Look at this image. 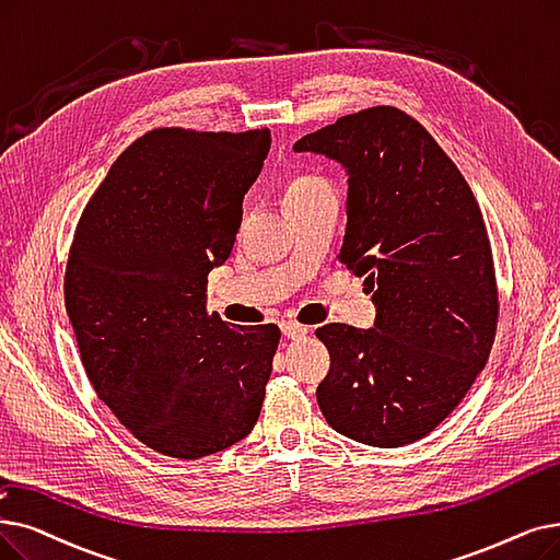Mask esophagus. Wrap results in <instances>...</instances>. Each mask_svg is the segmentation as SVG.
<instances>
[{
	"label": "esophagus",
	"mask_w": 560,
	"mask_h": 560,
	"mask_svg": "<svg viewBox=\"0 0 560 560\" xmlns=\"http://www.w3.org/2000/svg\"><path fill=\"white\" fill-rule=\"evenodd\" d=\"M281 331L285 338H302L308 334V327L300 325V323H293V320H285L281 323Z\"/></svg>",
	"instance_id": "obj_1"
}]
</instances>
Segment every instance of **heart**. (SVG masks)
Instances as JSON below:
<instances>
[{
    "label": "heart",
    "mask_w": 560,
    "mask_h": 560,
    "mask_svg": "<svg viewBox=\"0 0 560 560\" xmlns=\"http://www.w3.org/2000/svg\"><path fill=\"white\" fill-rule=\"evenodd\" d=\"M323 187H329L325 178L313 176V174H302V176H295V178H290V180L285 183L283 199H285V203H288V201H293V199H298V197H304V194H311V191L323 189Z\"/></svg>",
    "instance_id": "b5f03b06"
}]
</instances>
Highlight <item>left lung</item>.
I'll return each mask as SVG.
<instances>
[{"label": "left lung", "instance_id": "8db88e82", "mask_svg": "<svg viewBox=\"0 0 560 560\" xmlns=\"http://www.w3.org/2000/svg\"><path fill=\"white\" fill-rule=\"evenodd\" d=\"M295 151L346 166L348 229L338 258L366 277L377 306L373 329H315L331 359L315 392L323 417L369 446L417 442L467 396L494 346L499 288L474 191L398 107L340 116Z\"/></svg>", "mask_w": 560, "mask_h": 560}]
</instances>
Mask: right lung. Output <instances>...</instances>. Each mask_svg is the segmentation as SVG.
Masks as SVG:
<instances>
[{"label": "right lung", "instance_id": "add662e5", "mask_svg": "<svg viewBox=\"0 0 560 560\" xmlns=\"http://www.w3.org/2000/svg\"><path fill=\"white\" fill-rule=\"evenodd\" d=\"M270 143L267 128L145 132L72 235L63 293L84 371L112 415L162 455L224 451L260 417L281 331L224 323L206 290Z\"/></svg>", "mask_w": 560, "mask_h": 560}]
</instances>
